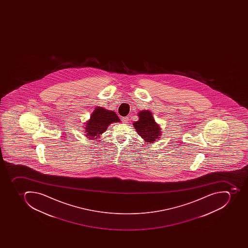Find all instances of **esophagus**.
Segmentation results:
<instances>
[{
    "instance_id": "1",
    "label": "esophagus",
    "mask_w": 248,
    "mask_h": 248,
    "mask_svg": "<svg viewBox=\"0 0 248 248\" xmlns=\"http://www.w3.org/2000/svg\"><path fill=\"white\" fill-rule=\"evenodd\" d=\"M123 123H128L129 122V117H124L122 119Z\"/></svg>"
}]
</instances>
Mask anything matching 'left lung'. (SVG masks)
I'll return each instance as SVG.
<instances>
[{
	"mask_svg": "<svg viewBox=\"0 0 248 248\" xmlns=\"http://www.w3.org/2000/svg\"><path fill=\"white\" fill-rule=\"evenodd\" d=\"M139 120L133 123V126L146 143H154L161 137L160 125L155 122L151 111L142 110L138 112Z\"/></svg>",
	"mask_w": 248,
	"mask_h": 248,
	"instance_id": "1",
	"label": "left lung"
}]
</instances>
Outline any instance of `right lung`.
Returning a JSON list of instances; mask_svg holds the SVG:
<instances>
[{"instance_id": "right-lung-1", "label": "right lung", "mask_w": 248, "mask_h": 248, "mask_svg": "<svg viewBox=\"0 0 248 248\" xmlns=\"http://www.w3.org/2000/svg\"><path fill=\"white\" fill-rule=\"evenodd\" d=\"M120 119L115 111L106 109L102 107H96L90 115V119L84 123L85 137L90 140H96L107 130L111 123H119Z\"/></svg>"}]
</instances>
